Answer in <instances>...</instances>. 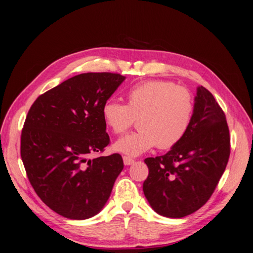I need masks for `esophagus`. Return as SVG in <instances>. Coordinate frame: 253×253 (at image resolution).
I'll list each match as a JSON object with an SVG mask.
<instances>
[{"label":"esophagus","mask_w":253,"mask_h":253,"mask_svg":"<svg viewBox=\"0 0 253 253\" xmlns=\"http://www.w3.org/2000/svg\"><path fill=\"white\" fill-rule=\"evenodd\" d=\"M134 163H135V160H134L133 158L128 157V156H124V164H125L126 166H131V165H133Z\"/></svg>","instance_id":"esophagus-1"}]
</instances>
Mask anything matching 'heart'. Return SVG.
Segmentation results:
<instances>
[{
	"instance_id": "1",
	"label": "heart",
	"mask_w": 253,
	"mask_h": 253,
	"mask_svg": "<svg viewBox=\"0 0 253 253\" xmlns=\"http://www.w3.org/2000/svg\"><path fill=\"white\" fill-rule=\"evenodd\" d=\"M127 104L111 98L102 106V117L115 134H124L137 119L138 131L114 144L127 156H139L154 148L168 150L178 144L192 125L195 101L191 91L170 81H147L127 90Z\"/></svg>"
}]
</instances>
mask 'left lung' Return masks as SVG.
<instances>
[{
  "label": "left lung",
  "mask_w": 253,
  "mask_h": 253,
  "mask_svg": "<svg viewBox=\"0 0 253 253\" xmlns=\"http://www.w3.org/2000/svg\"><path fill=\"white\" fill-rule=\"evenodd\" d=\"M230 156L226 115L213 95L197 88L187 135L165 155L148 157L143 193L160 215L180 218L197 211L213 194Z\"/></svg>",
  "instance_id": "obj_1"
}]
</instances>
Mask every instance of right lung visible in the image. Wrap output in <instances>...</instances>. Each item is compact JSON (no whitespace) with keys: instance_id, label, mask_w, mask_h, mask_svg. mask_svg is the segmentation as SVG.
<instances>
[{"instance_id":"right-lung-1","label":"right lung","mask_w":253,"mask_h":253,"mask_svg":"<svg viewBox=\"0 0 253 253\" xmlns=\"http://www.w3.org/2000/svg\"><path fill=\"white\" fill-rule=\"evenodd\" d=\"M124 80L80 74L40 95L28 111L21 134L26 175L41 201L66 218L96 215L124 169L118 153L90 158L110 144L102 106Z\"/></svg>"}]
</instances>
